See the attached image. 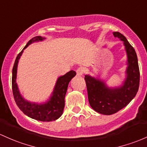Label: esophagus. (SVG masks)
<instances>
[{"label":"esophagus","mask_w":147,"mask_h":147,"mask_svg":"<svg viewBox=\"0 0 147 147\" xmlns=\"http://www.w3.org/2000/svg\"><path fill=\"white\" fill-rule=\"evenodd\" d=\"M76 72H77V75H78V76H82V75H83L84 72V70L83 67H80L77 69Z\"/></svg>","instance_id":"1"}]
</instances>
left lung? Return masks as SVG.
Here are the masks:
<instances>
[{
    "label": "left lung",
    "instance_id": "left-lung-1",
    "mask_svg": "<svg viewBox=\"0 0 147 147\" xmlns=\"http://www.w3.org/2000/svg\"><path fill=\"white\" fill-rule=\"evenodd\" d=\"M113 34L123 40L128 54V76L123 86L110 89L104 82L88 75L84 77L90 105L96 112L106 115L117 113L125 107L136 96L140 86V69L135 49L121 33L114 32Z\"/></svg>",
    "mask_w": 147,
    "mask_h": 147
}]
</instances>
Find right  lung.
<instances>
[{
    "label": "right lung",
    "mask_w": 147,
    "mask_h": 147,
    "mask_svg": "<svg viewBox=\"0 0 147 147\" xmlns=\"http://www.w3.org/2000/svg\"><path fill=\"white\" fill-rule=\"evenodd\" d=\"M43 39L44 38L41 36H36L32 38L24 47V49L33 42L40 41ZM23 50L17 55L12 68V88L16 104L26 115L35 120L41 121H51L56 120L62 115L65 107V96L67 92V86L72 77L76 75V72L73 70H70L65 75L58 79L53 96L49 102L43 105L33 104L27 102L21 96L16 82L17 64L19 58L23 52Z\"/></svg>",
    "instance_id": "add662e5"
}]
</instances>
